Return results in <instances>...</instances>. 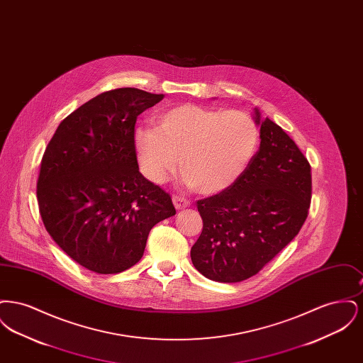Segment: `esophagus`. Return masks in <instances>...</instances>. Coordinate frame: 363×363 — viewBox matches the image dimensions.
Segmentation results:
<instances>
[{"label":"esophagus","instance_id":"34e87169","mask_svg":"<svg viewBox=\"0 0 363 363\" xmlns=\"http://www.w3.org/2000/svg\"><path fill=\"white\" fill-rule=\"evenodd\" d=\"M173 203L174 207L177 208L178 211L179 209H185V208H188L190 206L189 200H186V199H184V197H181V196H173Z\"/></svg>","mask_w":363,"mask_h":363}]
</instances>
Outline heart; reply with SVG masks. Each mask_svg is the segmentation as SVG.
I'll return each mask as SVG.
<instances>
[{
    "instance_id": "heart-1",
    "label": "heart",
    "mask_w": 363,
    "mask_h": 363,
    "mask_svg": "<svg viewBox=\"0 0 363 363\" xmlns=\"http://www.w3.org/2000/svg\"><path fill=\"white\" fill-rule=\"evenodd\" d=\"M259 130L240 110L179 104L156 118V128H138L133 143L143 173L163 184L179 166L184 181L200 193L231 186L255 155Z\"/></svg>"
}]
</instances>
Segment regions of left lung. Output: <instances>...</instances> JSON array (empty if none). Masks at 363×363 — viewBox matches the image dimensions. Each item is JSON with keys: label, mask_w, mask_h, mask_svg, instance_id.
<instances>
[{"label": "left lung", "mask_w": 363, "mask_h": 363, "mask_svg": "<svg viewBox=\"0 0 363 363\" xmlns=\"http://www.w3.org/2000/svg\"><path fill=\"white\" fill-rule=\"evenodd\" d=\"M259 148L240 178L219 194L197 201L203 231L191 246L196 269L220 283L255 277L293 241L308 218V159L279 125L261 120Z\"/></svg>", "instance_id": "obj_1"}]
</instances>
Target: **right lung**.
Returning <instances> with one entry per match:
<instances>
[{
  "label": "right lung",
  "mask_w": 363,
  "mask_h": 363,
  "mask_svg": "<svg viewBox=\"0 0 363 363\" xmlns=\"http://www.w3.org/2000/svg\"><path fill=\"white\" fill-rule=\"evenodd\" d=\"M163 94L106 91L57 128L40 162L39 212L54 242L86 269L120 274L143 257L151 228L175 215L169 193L138 172L135 125Z\"/></svg>",
  "instance_id": "1"
}]
</instances>
